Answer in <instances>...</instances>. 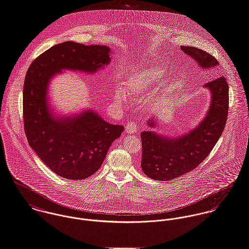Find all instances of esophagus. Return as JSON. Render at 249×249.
Instances as JSON below:
<instances>
[{
	"mask_svg": "<svg viewBox=\"0 0 249 249\" xmlns=\"http://www.w3.org/2000/svg\"><path fill=\"white\" fill-rule=\"evenodd\" d=\"M137 128H138V125H137L136 122H129V123H127V124L125 126V131L127 133L132 134V133H136Z\"/></svg>",
	"mask_w": 249,
	"mask_h": 249,
	"instance_id": "esophagus-1",
	"label": "esophagus"
}]
</instances>
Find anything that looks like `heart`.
<instances>
[{
    "label": "heart",
    "mask_w": 249,
    "mask_h": 249,
    "mask_svg": "<svg viewBox=\"0 0 249 249\" xmlns=\"http://www.w3.org/2000/svg\"><path fill=\"white\" fill-rule=\"evenodd\" d=\"M162 76V71L159 68H147L142 72L135 73L127 78L124 83V89L129 94H139L156 85ZM114 99L117 103H122L125 100V95L123 91H116Z\"/></svg>",
    "instance_id": "obj_1"
}]
</instances>
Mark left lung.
<instances>
[{"label":"left lung","mask_w":249,"mask_h":249,"mask_svg":"<svg viewBox=\"0 0 249 249\" xmlns=\"http://www.w3.org/2000/svg\"><path fill=\"white\" fill-rule=\"evenodd\" d=\"M204 69L219 65L217 59L206 51L193 46H181ZM212 100L204 121L186 135L176 139L142 131V169L146 176L157 181H169L196 168L208 156L226 126L228 115V85L224 76L204 85ZM150 126L154 122H148Z\"/></svg>","instance_id":"8db88e82"}]
</instances>
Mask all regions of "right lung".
I'll return each mask as SVG.
<instances>
[{
    "mask_svg": "<svg viewBox=\"0 0 249 249\" xmlns=\"http://www.w3.org/2000/svg\"><path fill=\"white\" fill-rule=\"evenodd\" d=\"M109 53L106 45L65 42L38 56L26 72L23 113L28 143L47 167L66 179L93 175L124 126L108 124L90 110L68 119L54 117L46 103L49 80L63 69L94 73L108 65Z\"/></svg>",
    "mask_w": 249,
    "mask_h": 249,
    "instance_id": "add662e5",
    "label": "right lung"
}]
</instances>
